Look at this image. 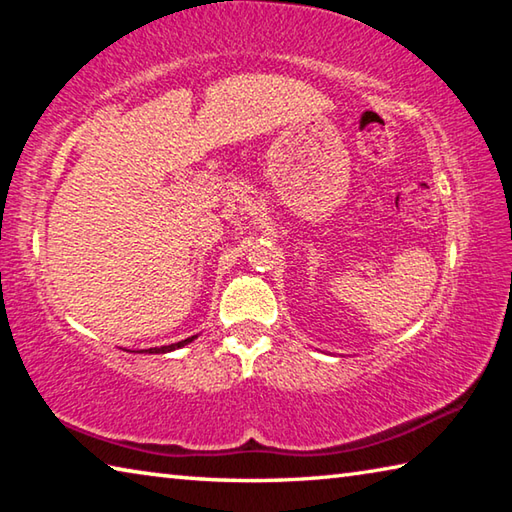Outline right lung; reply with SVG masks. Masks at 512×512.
Returning <instances> with one entry per match:
<instances>
[{
  "label": "right lung",
  "mask_w": 512,
  "mask_h": 512,
  "mask_svg": "<svg viewBox=\"0 0 512 512\" xmlns=\"http://www.w3.org/2000/svg\"><path fill=\"white\" fill-rule=\"evenodd\" d=\"M194 339H198V334L189 336V339H185V341H178V343H171V345H160V348H149V350H140V352H144V354H167V352L185 348V345H189Z\"/></svg>",
  "instance_id": "1"
}]
</instances>
